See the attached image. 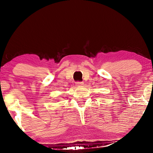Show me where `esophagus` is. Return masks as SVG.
<instances>
[{
    "label": "esophagus",
    "mask_w": 153,
    "mask_h": 153,
    "mask_svg": "<svg viewBox=\"0 0 153 153\" xmlns=\"http://www.w3.org/2000/svg\"><path fill=\"white\" fill-rule=\"evenodd\" d=\"M84 85V83H83L82 82H76V86H82Z\"/></svg>",
    "instance_id": "esophagus-1"
}]
</instances>
